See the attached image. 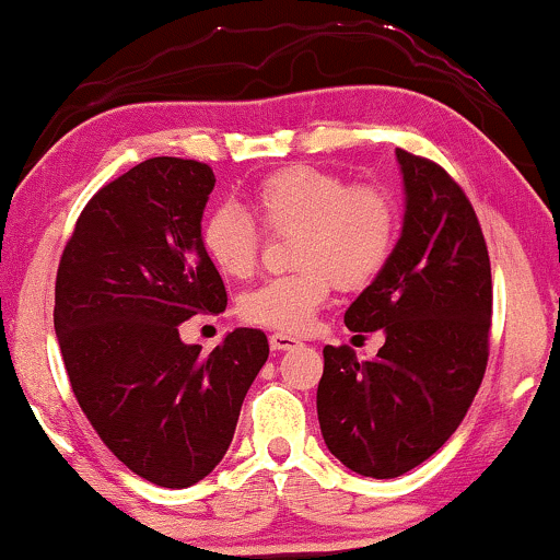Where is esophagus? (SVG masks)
<instances>
[{
    "mask_svg": "<svg viewBox=\"0 0 560 560\" xmlns=\"http://www.w3.org/2000/svg\"><path fill=\"white\" fill-rule=\"evenodd\" d=\"M295 346H299V338H293V335L288 332L269 335V348H272V351H288V348H295Z\"/></svg>",
    "mask_w": 560,
    "mask_h": 560,
    "instance_id": "34e87169",
    "label": "esophagus"
}]
</instances>
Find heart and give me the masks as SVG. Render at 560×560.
<instances>
[{
  "instance_id": "1",
  "label": "heart",
  "mask_w": 560,
  "mask_h": 560,
  "mask_svg": "<svg viewBox=\"0 0 560 560\" xmlns=\"http://www.w3.org/2000/svg\"><path fill=\"white\" fill-rule=\"evenodd\" d=\"M259 222L291 235L299 272L267 280L243 295L241 314L280 332H304L332 288L357 291L383 272L398 238V207L380 186H351L343 175L312 164L269 173L252 194ZM201 246L228 278H248L259 265L261 230L246 212L217 207L203 220Z\"/></svg>"
}]
</instances>
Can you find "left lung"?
I'll use <instances>...</instances> for the list:
<instances>
[{
  "label": "left lung",
  "mask_w": 560,
  "mask_h": 560,
  "mask_svg": "<svg viewBox=\"0 0 560 560\" xmlns=\"http://www.w3.org/2000/svg\"><path fill=\"white\" fill-rule=\"evenodd\" d=\"M406 214L383 272L346 312L353 332H385L372 361L325 346L317 417L327 448L361 477L393 479L464 422L490 357V256L453 177L396 149Z\"/></svg>",
  "instance_id": "obj_1"
}]
</instances>
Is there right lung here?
Returning a JSON list of instances; mask_svg holds the SVG:
<instances>
[{"mask_svg":"<svg viewBox=\"0 0 560 560\" xmlns=\"http://www.w3.org/2000/svg\"><path fill=\"white\" fill-rule=\"evenodd\" d=\"M209 164L154 156L98 188L57 269L55 330L72 393L102 443L138 477L190 488L225 456L267 335L228 332L212 353L180 322L228 293L201 246Z\"/></svg>","mask_w":560,"mask_h":560,"instance_id":"add662e5","label":"right lung"}]
</instances>
